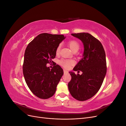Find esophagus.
<instances>
[{
    "instance_id": "esophagus-1",
    "label": "esophagus",
    "mask_w": 126,
    "mask_h": 126,
    "mask_svg": "<svg viewBox=\"0 0 126 126\" xmlns=\"http://www.w3.org/2000/svg\"><path fill=\"white\" fill-rule=\"evenodd\" d=\"M68 72L67 70H63V73H64V74H67Z\"/></svg>"
}]
</instances>
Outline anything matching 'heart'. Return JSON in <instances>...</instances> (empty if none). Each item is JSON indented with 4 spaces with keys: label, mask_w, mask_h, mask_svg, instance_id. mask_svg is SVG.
Here are the masks:
<instances>
[{
    "label": "heart",
    "mask_w": 126,
    "mask_h": 126,
    "mask_svg": "<svg viewBox=\"0 0 126 126\" xmlns=\"http://www.w3.org/2000/svg\"><path fill=\"white\" fill-rule=\"evenodd\" d=\"M68 45L69 46L70 49L72 52L77 51L80 48V44L77 41L75 40H72L68 41ZM61 48V45H58L56 49V55H58L60 52ZM59 64L61 66L64 67V68L68 69L70 67L71 64H73V62L71 60H67V59H61L59 62Z\"/></svg>",
    "instance_id": "obj_1"
}]
</instances>
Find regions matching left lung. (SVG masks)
<instances>
[{"instance_id":"8db88e82","label":"left lung","mask_w":126,"mask_h":126,"mask_svg":"<svg viewBox=\"0 0 126 126\" xmlns=\"http://www.w3.org/2000/svg\"><path fill=\"white\" fill-rule=\"evenodd\" d=\"M80 40L84 46L83 58L74 67V71L82 74L76 75L69 72L71 79L68 89L71 96L79 101L93 97L100 89L107 72L105 51L101 43L87 32L72 33Z\"/></svg>"}]
</instances>
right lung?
I'll use <instances>...</instances> for the list:
<instances>
[{
    "label": "right lung",
    "mask_w": 126,
    "mask_h": 126,
    "mask_svg": "<svg viewBox=\"0 0 126 126\" xmlns=\"http://www.w3.org/2000/svg\"><path fill=\"white\" fill-rule=\"evenodd\" d=\"M65 37L63 35L43 33L38 35L27 47L23 63V74L32 92L41 99H48L56 92L63 74V69L55 64L52 69L47 63L54 62L56 49Z\"/></svg>",
    "instance_id": "1"
}]
</instances>
